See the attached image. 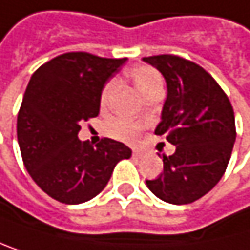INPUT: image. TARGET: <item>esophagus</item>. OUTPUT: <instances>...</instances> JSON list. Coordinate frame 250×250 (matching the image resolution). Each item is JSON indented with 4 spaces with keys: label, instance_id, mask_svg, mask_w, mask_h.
<instances>
[{
    "label": "esophagus",
    "instance_id": "obj_1",
    "mask_svg": "<svg viewBox=\"0 0 250 250\" xmlns=\"http://www.w3.org/2000/svg\"><path fill=\"white\" fill-rule=\"evenodd\" d=\"M132 154H133V157H141V156H142V153H141V151H138V150H133V151H132Z\"/></svg>",
    "mask_w": 250,
    "mask_h": 250
}]
</instances>
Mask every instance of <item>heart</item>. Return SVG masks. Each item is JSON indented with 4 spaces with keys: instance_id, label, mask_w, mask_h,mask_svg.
<instances>
[{
    "instance_id": "b5f03b06",
    "label": "heart",
    "mask_w": 250,
    "mask_h": 250,
    "mask_svg": "<svg viewBox=\"0 0 250 250\" xmlns=\"http://www.w3.org/2000/svg\"><path fill=\"white\" fill-rule=\"evenodd\" d=\"M129 75L135 83V87L144 97L157 88H162V85H163L160 73L148 65L135 67V69H132L129 72ZM117 87H118L117 79H109L103 85L102 93H100V106L102 108H106L109 104L111 97L115 93ZM139 132H141L139 124L129 121V120H124V118H114L106 124V133L109 136H112L115 139H121V141H127V142L135 141L138 138Z\"/></svg>"
}]
</instances>
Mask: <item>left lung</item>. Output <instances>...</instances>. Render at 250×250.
Listing matches in <instances>:
<instances>
[{"label": "left lung", "mask_w": 250, "mask_h": 250, "mask_svg": "<svg viewBox=\"0 0 250 250\" xmlns=\"http://www.w3.org/2000/svg\"><path fill=\"white\" fill-rule=\"evenodd\" d=\"M142 60L167 79L168 96L154 133L175 146L172 156H163V172L147 180V188L165 203L190 204L210 192L227 171L235 141L234 109L199 64L171 54Z\"/></svg>", "instance_id": "1"}]
</instances>
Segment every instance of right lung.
<instances>
[{"instance_id":"right-lung-1","label":"right lung","mask_w":250,"mask_h":250,"mask_svg":"<svg viewBox=\"0 0 250 250\" xmlns=\"http://www.w3.org/2000/svg\"><path fill=\"white\" fill-rule=\"evenodd\" d=\"M126 58L67 52L33 73L18 114V142L36 185L62 204L99 195L115 165L132 151L103 138L96 147L81 142V124L99 115L100 93Z\"/></svg>"}]
</instances>
